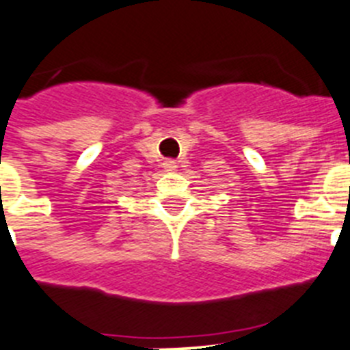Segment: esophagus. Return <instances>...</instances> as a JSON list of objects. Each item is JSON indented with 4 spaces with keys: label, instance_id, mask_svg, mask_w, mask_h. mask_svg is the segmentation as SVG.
<instances>
[{
    "label": "esophagus",
    "instance_id": "1",
    "mask_svg": "<svg viewBox=\"0 0 350 350\" xmlns=\"http://www.w3.org/2000/svg\"><path fill=\"white\" fill-rule=\"evenodd\" d=\"M163 170H165V172H175V170H177V163H175V161L173 159H166L165 163H163Z\"/></svg>",
    "mask_w": 350,
    "mask_h": 350
}]
</instances>
